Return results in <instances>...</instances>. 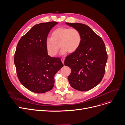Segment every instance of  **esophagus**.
Returning a JSON list of instances; mask_svg holds the SVG:
<instances>
[{"label": "esophagus", "mask_w": 125, "mask_h": 125, "mask_svg": "<svg viewBox=\"0 0 125 125\" xmlns=\"http://www.w3.org/2000/svg\"><path fill=\"white\" fill-rule=\"evenodd\" d=\"M64 60H65V59H64V58H62V59H61V61H62V62L63 64L64 63Z\"/></svg>", "instance_id": "esophagus-1"}]
</instances>
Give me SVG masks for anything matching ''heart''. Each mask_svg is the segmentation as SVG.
<instances>
[{"label": "heart", "mask_w": 125, "mask_h": 125, "mask_svg": "<svg viewBox=\"0 0 125 125\" xmlns=\"http://www.w3.org/2000/svg\"><path fill=\"white\" fill-rule=\"evenodd\" d=\"M81 42L82 35L79 30L76 28L59 27L52 31L51 38L45 39V46L48 55L53 57L57 54L60 47L62 48L61 54L67 52L73 53L80 47Z\"/></svg>", "instance_id": "b5f03b06"}]
</instances>
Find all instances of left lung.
<instances>
[{"mask_svg":"<svg viewBox=\"0 0 125 125\" xmlns=\"http://www.w3.org/2000/svg\"><path fill=\"white\" fill-rule=\"evenodd\" d=\"M66 24L79 30L82 35L80 47L64 61V65L71 70L68 81L74 89L87 91L99 84L104 76L107 60L105 45L88 26L81 23Z\"/></svg>","mask_w":125,"mask_h":125,"instance_id":"obj_1","label":"left lung"}]
</instances>
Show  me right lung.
Listing matches in <instances>:
<instances>
[{"label": "right lung", "instance_id": "1", "mask_svg": "<svg viewBox=\"0 0 125 125\" xmlns=\"http://www.w3.org/2000/svg\"><path fill=\"white\" fill-rule=\"evenodd\" d=\"M57 22L34 25L18 43L14 57L17 76L26 88L33 92L44 93L54 87L55 74L63 66L60 58L50 57L45 39Z\"/></svg>", "mask_w": 125, "mask_h": 125}]
</instances>
